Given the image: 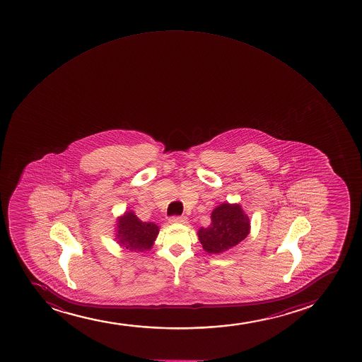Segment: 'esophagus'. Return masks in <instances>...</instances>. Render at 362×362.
<instances>
[{"label": "esophagus", "mask_w": 362, "mask_h": 362, "mask_svg": "<svg viewBox=\"0 0 362 362\" xmlns=\"http://www.w3.org/2000/svg\"><path fill=\"white\" fill-rule=\"evenodd\" d=\"M171 223H187V216H173L168 220Z\"/></svg>", "instance_id": "1"}]
</instances>
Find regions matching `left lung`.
I'll return each instance as SVG.
<instances>
[{
  "label": "left lung",
  "mask_w": 362,
  "mask_h": 362,
  "mask_svg": "<svg viewBox=\"0 0 362 362\" xmlns=\"http://www.w3.org/2000/svg\"><path fill=\"white\" fill-rule=\"evenodd\" d=\"M250 223L240 204H220L211 213L209 228L197 232L204 250L209 254L226 252L248 236Z\"/></svg>",
  "instance_id": "1"
}]
</instances>
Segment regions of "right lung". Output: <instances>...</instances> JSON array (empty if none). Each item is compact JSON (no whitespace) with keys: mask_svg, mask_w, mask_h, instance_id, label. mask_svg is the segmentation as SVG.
<instances>
[{"mask_svg":"<svg viewBox=\"0 0 362 362\" xmlns=\"http://www.w3.org/2000/svg\"><path fill=\"white\" fill-rule=\"evenodd\" d=\"M118 242L131 252H144L151 248L158 228L153 223H143L132 211L118 220Z\"/></svg>","mask_w":362,"mask_h":362,"instance_id":"1","label":"right lung"}]
</instances>
